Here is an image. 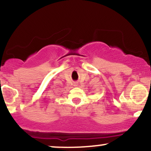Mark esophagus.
<instances>
[{
  "label": "esophagus",
  "mask_w": 151,
  "mask_h": 151,
  "mask_svg": "<svg viewBox=\"0 0 151 151\" xmlns=\"http://www.w3.org/2000/svg\"><path fill=\"white\" fill-rule=\"evenodd\" d=\"M75 85H77V84H75Z\"/></svg>",
  "instance_id": "1"
}]
</instances>
